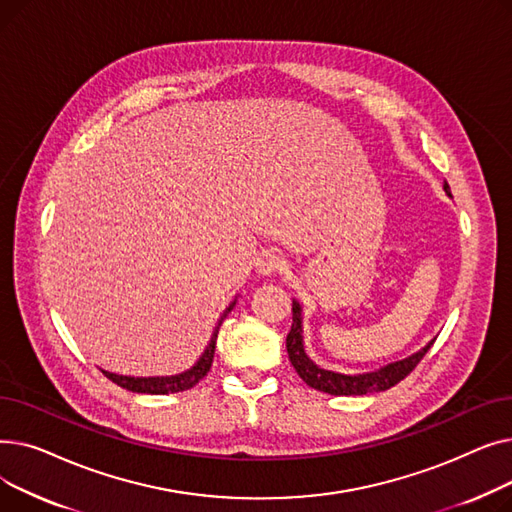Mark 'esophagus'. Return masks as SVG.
<instances>
[{
    "label": "esophagus",
    "mask_w": 512,
    "mask_h": 512,
    "mask_svg": "<svg viewBox=\"0 0 512 512\" xmlns=\"http://www.w3.org/2000/svg\"><path fill=\"white\" fill-rule=\"evenodd\" d=\"M255 267H257V272H259L261 276H272V274H276V272H282L284 259H282L278 253H274V251H263V253L257 257Z\"/></svg>",
    "instance_id": "34e87169"
}]
</instances>
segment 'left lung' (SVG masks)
I'll use <instances>...</instances> for the list:
<instances>
[{"label":"left lung","mask_w":512,"mask_h":512,"mask_svg":"<svg viewBox=\"0 0 512 512\" xmlns=\"http://www.w3.org/2000/svg\"><path fill=\"white\" fill-rule=\"evenodd\" d=\"M444 191L448 197L450 195V186L444 182ZM436 340V338H434ZM434 340H429L421 351L388 363L375 371H365V373H340L332 369L319 367L305 351V336H303V307L301 303L294 299L292 301V328L286 336V351L292 367L297 369V373L303 378V382L319 392H326L332 396H363L371 392H384L392 386H396L400 380H405L407 375L417 367V363L425 357V353L432 348Z\"/></svg>","instance_id":"8db88e82"}]
</instances>
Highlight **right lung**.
Returning a JSON list of instances; mask_svg holds the SVG:
<instances>
[{"label": "right lung", "mask_w": 512, "mask_h": 512, "mask_svg": "<svg viewBox=\"0 0 512 512\" xmlns=\"http://www.w3.org/2000/svg\"><path fill=\"white\" fill-rule=\"evenodd\" d=\"M236 299L226 307V311L222 313V317L218 319V326H215L209 344L205 346L203 355L199 357V361L182 373L176 375H153V378H134V375H120V373H112V371H105L101 369L107 378H110L114 384H118L120 388H126L130 392H137V394H174V392H182L193 388L195 384H199V380H203L211 363H213V353H215V340H218V332L222 321L226 319V315L234 309Z\"/></svg>", "instance_id": "obj_1"}]
</instances>
